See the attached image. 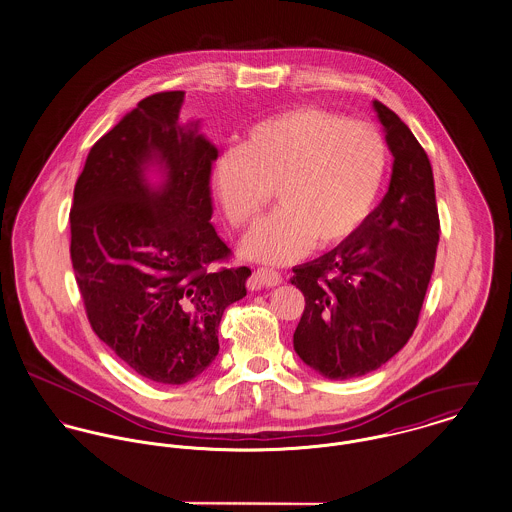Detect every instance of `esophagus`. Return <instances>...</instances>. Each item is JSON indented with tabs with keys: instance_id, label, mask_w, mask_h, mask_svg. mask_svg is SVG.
Listing matches in <instances>:
<instances>
[{
	"instance_id": "1",
	"label": "esophagus",
	"mask_w": 512,
	"mask_h": 512,
	"mask_svg": "<svg viewBox=\"0 0 512 512\" xmlns=\"http://www.w3.org/2000/svg\"><path fill=\"white\" fill-rule=\"evenodd\" d=\"M253 282L257 286H267V288H273L278 286L282 282V276L275 269H267V267H259L255 273H253Z\"/></svg>"
}]
</instances>
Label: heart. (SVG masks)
Wrapping results in <instances>:
<instances>
[{
  "label": "heart",
  "instance_id": "1",
  "mask_svg": "<svg viewBox=\"0 0 512 512\" xmlns=\"http://www.w3.org/2000/svg\"><path fill=\"white\" fill-rule=\"evenodd\" d=\"M386 142L368 124L300 107L255 122L243 144L220 152L210 183L230 224L257 218L276 187L280 206L241 243L245 257L288 263L312 245L353 236L376 206L386 175Z\"/></svg>",
  "mask_w": 512,
  "mask_h": 512
}]
</instances>
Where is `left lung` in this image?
<instances>
[{"label": "left lung", "mask_w": 512, "mask_h": 512, "mask_svg": "<svg viewBox=\"0 0 512 512\" xmlns=\"http://www.w3.org/2000/svg\"><path fill=\"white\" fill-rule=\"evenodd\" d=\"M394 156L386 197L353 236L294 267L306 308L294 351L329 380L364 376L413 335L433 275L440 234L433 167L409 126L372 103Z\"/></svg>", "instance_id": "1"}]
</instances>
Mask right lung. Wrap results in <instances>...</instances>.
<instances>
[{"label":"right lung","instance_id":"obj_1","mask_svg":"<svg viewBox=\"0 0 512 512\" xmlns=\"http://www.w3.org/2000/svg\"><path fill=\"white\" fill-rule=\"evenodd\" d=\"M183 101L185 91L150 95L101 136L70 210V255L93 331L134 372L167 386L212 364L220 319L251 275L214 269L232 253L210 224L218 150L198 120L179 122Z\"/></svg>","mask_w":512,"mask_h":512}]
</instances>
